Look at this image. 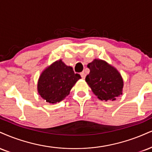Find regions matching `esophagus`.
Returning <instances> with one entry per match:
<instances>
[{"instance_id": "34e87169", "label": "esophagus", "mask_w": 152, "mask_h": 152, "mask_svg": "<svg viewBox=\"0 0 152 152\" xmlns=\"http://www.w3.org/2000/svg\"><path fill=\"white\" fill-rule=\"evenodd\" d=\"M81 78H83V79H84V78H86V74L84 72H81Z\"/></svg>"}]
</instances>
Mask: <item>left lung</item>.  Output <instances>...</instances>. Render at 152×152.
<instances>
[{
	"label": "left lung",
	"mask_w": 152,
	"mask_h": 152,
	"mask_svg": "<svg viewBox=\"0 0 152 152\" xmlns=\"http://www.w3.org/2000/svg\"><path fill=\"white\" fill-rule=\"evenodd\" d=\"M87 66L90 73L86 77V81L99 99L115 100L122 94L123 81L114 67L99 59H95Z\"/></svg>",
	"instance_id": "obj_1"
}]
</instances>
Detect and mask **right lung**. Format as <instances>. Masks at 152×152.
<instances>
[{"instance_id": "add662e5", "label": "right lung", "mask_w": 152, "mask_h": 152, "mask_svg": "<svg viewBox=\"0 0 152 152\" xmlns=\"http://www.w3.org/2000/svg\"><path fill=\"white\" fill-rule=\"evenodd\" d=\"M81 76L61 60L52 64L43 71L38 81V93L47 103L60 102L69 94Z\"/></svg>"}]
</instances>
